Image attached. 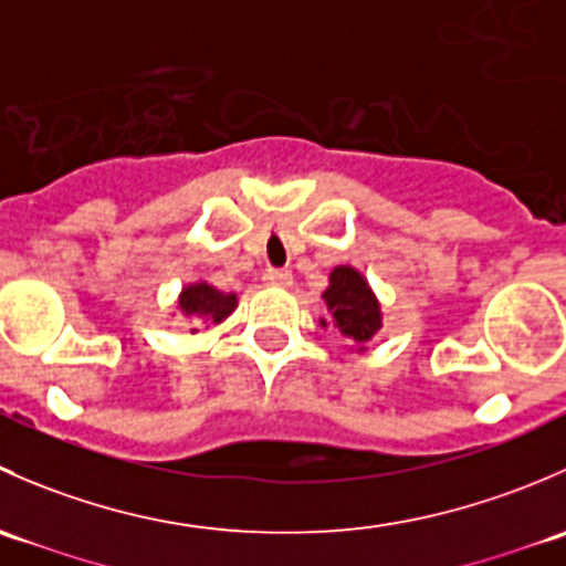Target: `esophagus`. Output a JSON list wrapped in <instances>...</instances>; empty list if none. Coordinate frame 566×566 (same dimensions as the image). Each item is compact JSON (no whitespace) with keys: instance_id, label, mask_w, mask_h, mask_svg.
Masks as SVG:
<instances>
[{"instance_id":"obj_1","label":"esophagus","mask_w":566,"mask_h":566,"mask_svg":"<svg viewBox=\"0 0 566 566\" xmlns=\"http://www.w3.org/2000/svg\"><path fill=\"white\" fill-rule=\"evenodd\" d=\"M262 282H265L268 287H290V284H293V273H290L287 268H268V271L262 273Z\"/></svg>"}]
</instances>
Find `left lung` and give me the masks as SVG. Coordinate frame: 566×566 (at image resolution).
Listing matches in <instances>:
<instances>
[{"instance_id": "obj_1", "label": "left lung", "mask_w": 566, "mask_h": 566, "mask_svg": "<svg viewBox=\"0 0 566 566\" xmlns=\"http://www.w3.org/2000/svg\"><path fill=\"white\" fill-rule=\"evenodd\" d=\"M325 306L331 312V323L339 328L342 336L353 339L358 350H367V342L384 325V315H380V304L375 298L373 287L367 279L350 265H336L328 276V290L323 293ZM319 325H328L319 319Z\"/></svg>"}]
</instances>
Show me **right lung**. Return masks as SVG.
Listing matches in <instances>:
<instances>
[{"mask_svg": "<svg viewBox=\"0 0 566 566\" xmlns=\"http://www.w3.org/2000/svg\"><path fill=\"white\" fill-rule=\"evenodd\" d=\"M238 298L235 293H221L208 282H193L182 287L180 298H177V310L180 315L191 319H210V323H221L235 312ZM197 331V328H193Z\"/></svg>", "mask_w": 566, "mask_h": 566, "instance_id": "obj_1", "label": "right lung"}]
</instances>
